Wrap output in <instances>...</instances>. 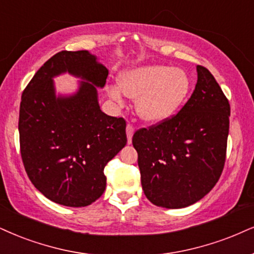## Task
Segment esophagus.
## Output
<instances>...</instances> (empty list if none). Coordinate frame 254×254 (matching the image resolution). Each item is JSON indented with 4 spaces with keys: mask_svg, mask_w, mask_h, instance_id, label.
Listing matches in <instances>:
<instances>
[{
    "mask_svg": "<svg viewBox=\"0 0 254 254\" xmlns=\"http://www.w3.org/2000/svg\"><path fill=\"white\" fill-rule=\"evenodd\" d=\"M126 133H127V141H128V143H132V136H133V134H134V127L130 124L127 125Z\"/></svg>",
    "mask_w": 254,
    "mask_h": 254,
    "instance_id": "1",
    "label": "esophagus"
}]
</instances>
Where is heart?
Segmentation results:
<instances>
[{
  "label": "heart",
  "mask_w": 254,
  "mask_h": 254,
  "mask_svg": "<svg viewBox=\"0 0 254 254\" xmlns=\"http://www.w3.org/2000/svg\"><path fill=\"white\" fill-rule=\"evenodd\" d=\"M118 82L121 89L109 87V98L122 103V91L128 98L137 99V114L149 122L170 118L186 99L190 86L183 69L161 64L128 69L119 75Z\"/></svg>",
  "instance_id": "obj_1"
}]
</instances>
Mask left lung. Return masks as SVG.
I'll list each match as a JSON object with an SVG mask.
<instances>
[{
	"label": "left lung",
	"mask_w": 254,
	"mask_h": 254,
	"mask_svg": "<svg viewBox=\"0 0 254 254\" xmlns=\"http://www.w3.org/2000/svg\"><path fill=\"white\" fill-rule=\"evenodd\" d=\"M178 114L134 133L142 190L165 208L193 205L218 183L226 159L230 103L207 68Z\"/></svg>",
	"instance_id": "8db88e82"
}]
</instances>
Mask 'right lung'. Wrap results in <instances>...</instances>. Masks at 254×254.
<instances>
[{"mask_svg":"<svg viewBox=\"0 0 254 254\" xmlns=\"http://www.w3.org/2000/svg\"><path fill=\"white\" fill-rule=\"evenodd\" d=\"M81 77L73 96H56L52 77ZM108 69L87 51H62L46 62L22 93L20 148L31 183L46 198L83 207L106 190V165L126 146V121L100 109L98 87Z\"/></svg>","mask_w":254,"mask_h":254,"instance_id":"add662e5","label":"right lung"}]
</instances>
